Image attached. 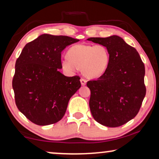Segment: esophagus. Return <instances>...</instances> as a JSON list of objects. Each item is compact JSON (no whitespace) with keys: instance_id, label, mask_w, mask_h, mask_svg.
<instances>
[{"instance_id":"1","label":"esophagus","mask_w":159,"mask_h":159,"mask_svg":"<svg viewBox=\"0 0 159 159\" xmlns=\"http://www.w3.org/2000/svg\"><path fill=\"white\" fill-rule=\"evenodd\" d=\"M80 82H81V84L82 85V86H84V85L87 83V80L83 79V78H82V79L80 80Z\"/></svg>"}]
</instances>
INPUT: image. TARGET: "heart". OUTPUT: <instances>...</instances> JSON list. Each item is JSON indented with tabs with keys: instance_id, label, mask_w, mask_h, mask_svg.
<instances>
[{
	"instance_id": "b5f03b06",
	"label": "heart",
	"mask_w": 159,
	"mask_h": 159,
	"mask_svg": "<svg viewBox=\"0 0 159 159\" xmlns=\"http://www.w3.org/2000/svg\"><path fill=\"white\" fill-rule=\"evenodd\" d=\"M67 58L61 59V66L66 72L72 73L77 68L89 79H97L106 72L109 66L110 55L103 45L76 44L66 53Z\"/></svg>"
}]
</instances>
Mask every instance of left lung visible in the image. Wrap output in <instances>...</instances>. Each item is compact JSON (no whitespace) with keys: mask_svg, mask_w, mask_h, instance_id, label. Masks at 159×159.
I'll return each instance as SVG.
<instances>
[{"mask_svg":"<svg viewBox=\"0 0 159 159\" xmlns=\"http://www.w3.org/2000/svg\"><path fill=\"white\" fill-rule=\"evenodd\" d=\"M87 40L105 46L110 55L106 72L87 83L91 113L102 125H123L136 116L146 95L144 64L136 49L118 36Z\"/></svg>","mask_w":159,"mask_h":159,"instance_id":"left-lung-1","label":"left lung"}]
</instances>
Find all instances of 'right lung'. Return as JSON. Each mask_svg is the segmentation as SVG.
I'll return each mask as SVG.
<instances>
[{
    "label": "right lung",
    "mask_w": 159,
    "mask_h": 159,
    "mask_svg": "<svg viewBox=\"0 0 159 159\" xmlns=\"http://www.w3.org/2000/svg\"><path fill=\"white\" fill-rule=\"evenodd\" d=\"M77 41L42 34L26 44L17 59L12 82L16 105L32 123L47 125L60 120L81 87L79 76L66 77L59 71L61 52Z\"/></svg>",
    "instance_id": "1"
}]
</instances>
